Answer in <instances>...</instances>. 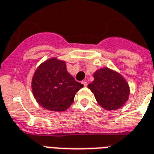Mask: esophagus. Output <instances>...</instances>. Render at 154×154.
Returning a JSON list of instances; mask_svg holds the SVG:
<instances>
[{
    "instance_id": "esophagus-1",
    "label": "esophagus",
    "mask_w": 154,
    "mask_h": 154,
    "mask_svg": "<svg viewBox=\"0 0 154 154\" xmlns=\"http://www.w3.org/2000/svg\"><path fill=\"white\" fill-rule=\"evenodd\" d=\"M82 83H83V85H84V87H87V86H88V83H87L86 81H83V82H82Z\"/></svg>"
}]
</instances>
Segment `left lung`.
<instances>
[{
  "label": "left lung",
  "instance_id": "left-lung-1",
  "mask_svg": "<svg viewBox=\"0 0 154 154\" xmlns=\"http://www.w3.org/2000/svg\"><path fill=\"white\" fill-rule=\"evenodd\" d=\"M96 101L107 110H116L128 100L129 88L120 74L108 68L100 69L94 74V81L88 86Z\"/></svg>",
  "mask_w": 154,
  "mask_h": 154
}]
</instances>
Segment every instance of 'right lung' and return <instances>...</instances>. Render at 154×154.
<instances>
[{"mask_svg":"<svg viewBox=\"0 0 154 154\" xmlns=\"http://www.w3.org/2000/svg\"><path fill=\"white\" fill-rule=\"evenodd\" d=\"M83 87L67 72L65 62L51 58L39 66L32 79L37 102L47 110L63 112L73 103L76 92Z\"/></svg>","mask_w":154,"mask_h":154,"instance_id":"right-lung-1","label":"right lung"}]
</instances>
